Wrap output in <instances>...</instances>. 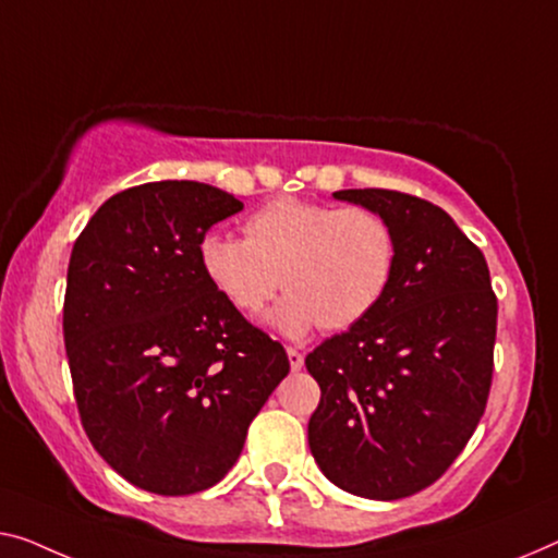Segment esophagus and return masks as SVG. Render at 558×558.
Returning a JSON list of instances; mask_svg holds the SVG:
<instances>
[{
	"label": "esophagus",
	"mask_w": 558,
	"mask_h": 558,
	"mask_svg": "<svg viewBox=\"0 0 558 558\" xmlns=\"http://www.w3.org/2000/svg\"><path fill=\"white\" fill-rule=\"evenodd\" d=\"M288 363H290V371H301L303 368V353L295 351V348H288Z\"/></svg>",
	"instance_id": "obj_1"
}]
</instances>
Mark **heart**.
<instances>
[{
	"instance_id": "1",
	"label": "heart",
	"mask_w": 558,
	"mask_h": 558,
	"mask_svg": "<svg viewBox=\"0 0 558 558\" xmlns=\"http://www.w3.org/2000/svg\"><path fill=\"white\" fill-rule=\"evenodd\" d=\"M245 238L205 232L197 265L222 301L260 313L282 286L268 323L288 338L345 330L376 311L393 280L398 243L384 215L280 197L245 220Z\"/></svg>"
}]
</instances>
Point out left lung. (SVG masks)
<instances>
[{"label":"left lung","instance_id":"obj_1","mask_svg":"<svg viewBox=\"0 0 558 558\" xmlns=\"http://www.w3.org/2000/svg\"><path fill=\"white\" fill-rule=\"evenodd\" d=\"M396 232L393 280L368 318L307 353L320 386L311 453L348 494L396 501L434 484L484 415L496 295L484 253L451 215L396 190H338Z\"/></svg>","mask_w":558,"mask_h":558}]
</instances>
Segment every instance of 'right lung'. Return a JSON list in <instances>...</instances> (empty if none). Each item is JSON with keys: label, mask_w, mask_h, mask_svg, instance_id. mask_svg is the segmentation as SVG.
<instances>
[{"label": "right lung", "mask_w": 558, "mask_h": 558, "mask_svg": "<svg viewBox=\"0 0 558 558\" xmlns=\"http://www.w3.org/2000/svg\"><path fill=\"white\" fill-rule=\"evenodd\" d=\"M240 210L205 182H145L107 199L72 247L62 330L82 426L149 494L218 484L290 371L197 265V240Z\"/></svg>", "instance_id": "add662e5"}]
</instances>
